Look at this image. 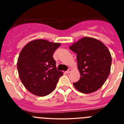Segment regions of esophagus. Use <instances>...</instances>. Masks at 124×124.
Masks as SVG:
<instances>
[{"mask_svg": "<svg viewBox=\"0 0 124 124\" xmlns=\"http://www.w3.org/2000/svg\"><path fill=\"white\" fill-rule=\"evenodd\" d=\"M71 71H72V70H71V68H69V69H68L67 71H66V72H67V74H68V73H70V72H71Z\"/></svg>", "mask_w": 124, "mask_h": 124, "instance_id": "obj_1", "label": "esophagus"}]
</instances>
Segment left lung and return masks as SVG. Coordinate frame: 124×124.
Masks as SVG:
<instances>
[{"label":"left lung","instance_id":"8db88e82","mask_svg":"<svg viewBox=\"0 0 124 124\" xmlns=\"http://www.w3.org/2000/svg\"><path fill=\"white\" fill-rule=\"evenodd\" d=\"M77 53L79 80L73 83L79 92L90 93L99 89L107 80L112 65V56L100 40L83 37L69 47Z\"/></svg>","mask_w":124,"mask_h":124}]
</instances>
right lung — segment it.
Returning <instances> with one entry per match:
<instances>
[{
  "instance_id": "1",
  "label": "right lung",
  "mask_w": 124,
  "mask_h": 124,
  "mask_svg": "<svg viewBox=\"0 0 124 124\" xmlns=\"http://www.w3.org/2000/svg\"><path fill=\"white\" fill-rule=\"evenodd\" d=\"M60 46L59 42L38 39L30 41L22 48L17 61L18 76L32 94L44 97L52 93L63 74L56 69L53 57Z\"/></svg>"
}]
</instances>
